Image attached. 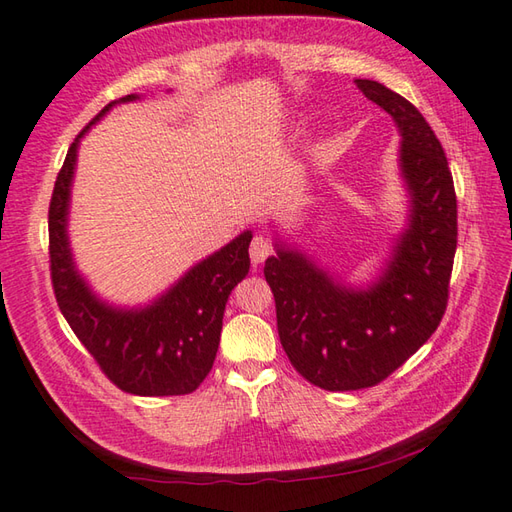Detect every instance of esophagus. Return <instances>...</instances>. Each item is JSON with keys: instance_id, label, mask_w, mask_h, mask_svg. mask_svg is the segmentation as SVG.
<instances>
[{"instance_id": "obj_1", "label": "esophagus", "mask_w": 512, "mask_h": 512, "mask_svg": "<svg viewBox=\"0 0 512 512\" xmlns=\"http://www.w3.org/2000/svg\"><path fill=\"white\" fill-rule=\"evenodd\" d=\"M248 253L250 259H253V264H262L268 255H273V242L264 235H255L253 242H250Z\"/></svg>"}]
</instances>
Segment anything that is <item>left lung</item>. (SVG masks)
<instances>
[{
    "label": "left lung",
    "instance_id": "left-lung-1",
    "mask_svg": "<svg viewBox=\"0 0 512 512\" xmlns=\"http://www.w3.org/2000/svg\"><path fill=\"white\" fill-rule=\"evenodd\" d=\"M357 88L395 119L399 168L410 195L408 228L384 273L368 288L335 282L297 250L277 244L264 275L290 364L324 390H359L395 373L435 333L446 313L457 250V197L444 148L424 115L384 84Z\"/></svg>",
    "mask_w": 512,
    "mask_h": 512
}]
</instances>
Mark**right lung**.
Segmentation results:
<instances>
[{"label":"right lung","mask_w":512,"mask_h":512,"mask_svg":"<svg viewBox=\"0 0 512 512\" xmlns=\"http://www.w3.org/2000/svg\"><path fill=\"white\" fill-rule=\"evenodd\" d=\"M126 95L119 102H133ZM119 102L102 108L70 144L48 208L50 279L57 306L102 373L124 393L142 397L188 395L213 368L230 290L248 275L246 230L215 255L193 266L146 308H115L93 295L77 273L68 246V202L77 146L86 130Z\"/></svg>","instance_id":"right-lung-1"}]
</instances>
